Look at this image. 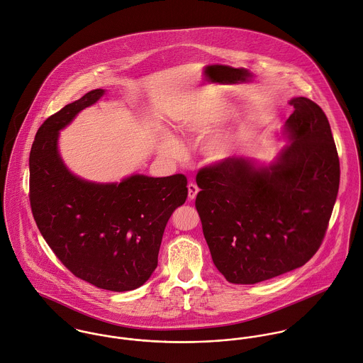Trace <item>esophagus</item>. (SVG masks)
<instances>
[{"label": "esophagus", "instance_id": "1", "mask_svg": "<svg viewBox=\"0 0 363 363\" xmlns=\"http://www.w3.org/2000/svg\"><path fill=\"white\" fill-rule=\"evenodd\" d=\"M197 194H199V187H197V184L190 183V184H189V200L193 201V200L197 197Z\"/></svg>", "mask_w": 363, "mask_h": 363}]
</instances>
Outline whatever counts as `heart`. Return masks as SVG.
<instances>
[{
	"label": "heart",
	"instance_id": "heart-1",
	"mask_svg": "<svg viewBox=\"0 0 363 363\" xmlns=\"http://www.w3.org/2000/svg\"><path fill=\"white\" fill-rule=\"evenodd\" d=\"M236 113H238V108L235 106L219 104L216 107H211L207 110L193 111V113L180 116L177 118V125L184 133L204 134L211 128L235 117ZM245 141H246V128L243 125H236V127L212 134L204 143L203 152L211 162H215V163L225 162L239 151V148L243 145ZM157 151L160 152V155L166 157H177L182 154V144L174 135L164 133L159 140Z\"/></svg>",
	"mask_w": 363,
	"mask_h": 363
}]
</instances>
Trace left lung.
Masks as SVG:
<instances>
[{"instance_id": "obj_1", "label": "left lung", "mask_w": 363, "mask_h": 363, "mask_svg": "<svg viewBox=\"0 0 363 363\" xmlns=\"http://www.w3.org/2000/svg\"><path fill=\"white\" fill-rule=\"evenodd\" d=\"M268 164L232 156L199 172L196 208L218 271L257 284L302 267L318 250L337 200L340 159L318 104L298 96Z\"/></svg>"}]
</instances>
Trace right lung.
<instances>
[{
    "label": "right lung",
    "instance_id": "1",
    "mask_svg": "<svg viewBox=\"0 0 363 363\" xmlns=\"http://www.w3.org/2000/svg\"><path fill=\"white\" fill-rule=\"evenodd\" d=\"M106 94L94 89L50 116L30 156V207L54 255L96 288L125 292L144 285L157 265L162 236L174 209L186 203L184 174L134 173L99 183L74 174L58 150L60 131Z\"/></svg>",
    "mask_w": 363,
    "mask_h": 363
}]
</instances>
